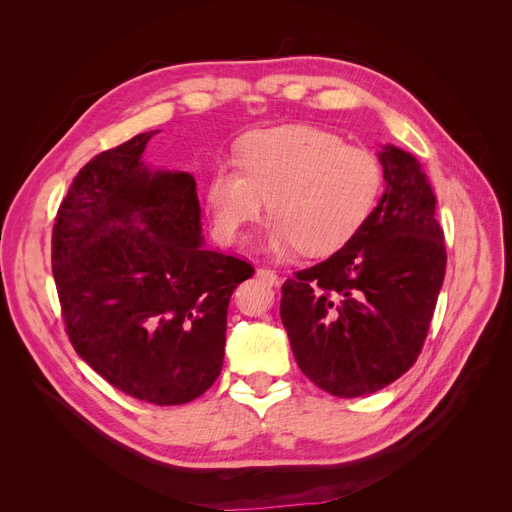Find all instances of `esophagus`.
Returning a JSON list of instances; mask_svg holds the SVG:
<instances>
[{"instance_id":"34e87169","label":"esophagus","mask_w":512,"mask_h":512,"mask_svg":"<svg viewBox=\"0 0 512 512\" xmlns=\"http://www.w3.org/2000/svg\"><path fill=\"white\" fill-rule=\"evenodd\" d=\"M257 276L263 278L267 284H278V274L274 270H267V267H259Z\"/></svg>"}]
</instances>
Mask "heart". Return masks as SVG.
I'll use <instances>...</instances> for the list:
<instances>
[{
  "instance_id": "1",
  "label": "heart",
  "mask_w": 512,
  "mask_h": 512,
  "mask_svg": "<svg viewBox=\"0 0 512 512\" xmlns=\"http://www.w3.org/2000/svg\"><path fill=\"white\" fill-rule=\"evenodd\" d=\"M384 188L380 159L340 134L315 126L249 132L236 161H222L205 182L215 232L236 240L265 205L272 213L263 247L307 255L338 251L369 220Z\"/></svg>"
}]
</instances>
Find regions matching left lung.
<instances>
[{"mask_svg":"<svg viewBox=\"0 0 512 512\" xmlns=\"http://www.w3.org/2000/svg\"><path fill=\"white\" fill-rule=\"evenodd\" d=\"M386 191L346 245L282 284L294 359L334 396L378 392L417 361L446 272L436 195L415 155L378 153Z\"/></svg>","mask_w":512,"mask_h":512,"instance_id":"1","label":"left lung"}]
</instances>
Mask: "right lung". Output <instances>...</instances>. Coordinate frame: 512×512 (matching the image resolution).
Listing matches in <instances>:
<instances>
[{
  "mask_svg": "<svg viewBox=\"0 0 512 512\" xmlns=\"http://www.w3.org/2000/svg\"><path fill=\"white\" fill-rule=\"evenodd\" d=\"M155 132L76 174L53 224L51 265L78 357L116 390L170 407L218 380L230 297L255 270L203 247L193 174L145 166Z\"/></svg>",
  "mask_w": 512,
  "mask_h": 512,
  "instance_id": "1",
  "label": "right lung"
}]
</instances>
